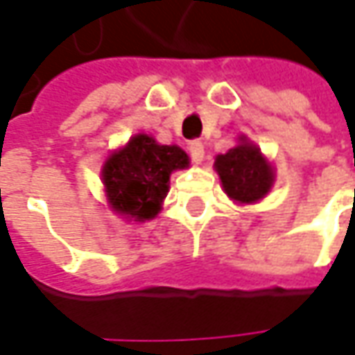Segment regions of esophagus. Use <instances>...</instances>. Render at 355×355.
<instances>
[{"mask_svg":"<svg viewBox=\"0 0 355 355\" xmlns=\"http://www.w3.org/2000/svg\"><path fill=\"white\" fill-rule=\"evenodd\" d=\"M189 156L196 164H201L203 162V156H205V146L201 140H191L189 142Z\"/></svg>","mask_w":355,"mask_h":355,"instance_id":"obj_1","label":"esophagus"}]
</instances>
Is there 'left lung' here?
<instances>
[{"instance_id": "8db88e82", "label": "left lung", "mask_w": 355, "mask_h": 355, "mask_svg": "<svg viewBox=\"0 0 355 355\" xmlns=\"http://www.w3.org/2000/svg\"><path fill=\"white\" fill-rule=\"evenodd\" d=\"M215 170L227 196L239 203H252L265 198L275 178L259 148L245 140L223 156L215 157Z\"/></svg>"}]
</instances>
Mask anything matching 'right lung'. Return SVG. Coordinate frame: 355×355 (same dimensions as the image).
Here are the masks:
<instances>
[{
	"label": "right lung",
	"instance_id": "obj_1",
	"mask_svg": "<svg viewBox=\"0 0 355 355\" xmlns=\"http://www.w3.org/2000/svg\"><path fill=\"white\" fill-rule=\"evenodd\" d=\"M189 159L178 146H162L138 134L126 148L114 152L103 168V182L112 209L134 221L156 217L168 193L173 170H184Z\"/></svg>",
	"mask_w": 355,
	"mask_h": 355
}]
</instances>
